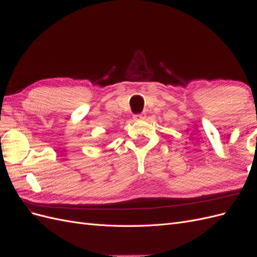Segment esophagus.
Segmentation results:
<instances>
[{
	"mask_svg": "<svg viewBox=\"0 0 257 257\" xmlns=\"http://www.w3.org/2000/svg\"><path fill=\"white\" fill-rule=\"evenodd\" d=\"M146 113H137V114H135L134 116V119L135 120H143V119H146Z\"/></svg>",
	"mask_w": 257,
	"mask_h": 257,
	"instance_id": "esophagus-1",
	"label": "esophagus"
}]
</instances>
